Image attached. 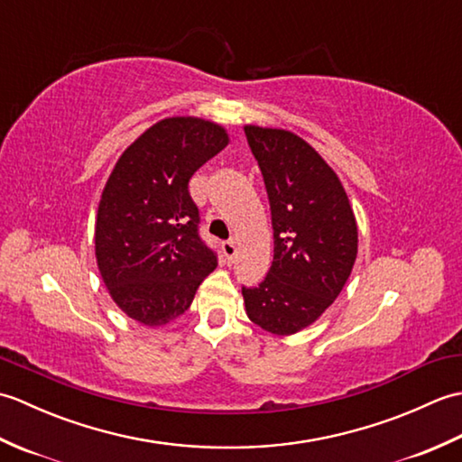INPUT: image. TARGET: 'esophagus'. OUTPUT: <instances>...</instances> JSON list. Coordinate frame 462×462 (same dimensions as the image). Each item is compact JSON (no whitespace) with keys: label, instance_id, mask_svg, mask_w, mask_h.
<instances>
[{"label":"esophagus","instance_id":"34e87169","mask_svg":"<svg viewBox=\"0 0 462 462\" xmlns=\"http://www.w3.org/2000/svg\"><path fill=\"white\" fill-rule=\"evenodd\" d=\"M222 252H224L226 260H228V263H230V262H234V258H236V254H238V250H236V242H234V240L224 242V244H222Z\"/></svg>","mask_w":462,"mask_h":462}]
</instances>
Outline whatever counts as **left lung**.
Masks as SVG:
<instances>
[{
  "mask_svg": "<svg viewBox=\"0 0 462 462\" xmlns=\"http://www.w3.org/2000/svg\"><path fill=\"white\" fill-rule=\"evenodd\" d=\"M268 190L273 262L242 288L248 318L273 336L311 326L336 300L357 258L356 214L337 174L301 136L244 126Z\"/></svg>",
  "mask_w": 462,
  "mask_h": 462,
  "instance_id": "1",
  "label": "left lung"
}]
</instances>
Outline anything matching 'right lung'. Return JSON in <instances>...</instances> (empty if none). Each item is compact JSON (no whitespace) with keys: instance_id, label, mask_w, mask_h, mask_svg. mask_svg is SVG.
<instances>
[{"instance_id":"right-lung-1","label":"right lung","mask_w":462,"mask_h":462,"mask_svg":"<svg viewBox=\"0 0 462 462\" xmlns=\"http://www.w3.org/2000/svg\"><path fill=\"white\" fill-rule=\"evenodd\" d=\"M224 126L169 116L126 149L106 180L95 222V256L113 301L159 328L190 308L216 254L199 236L189 180L228 144Z\"/></svg>"}]
</instances>
